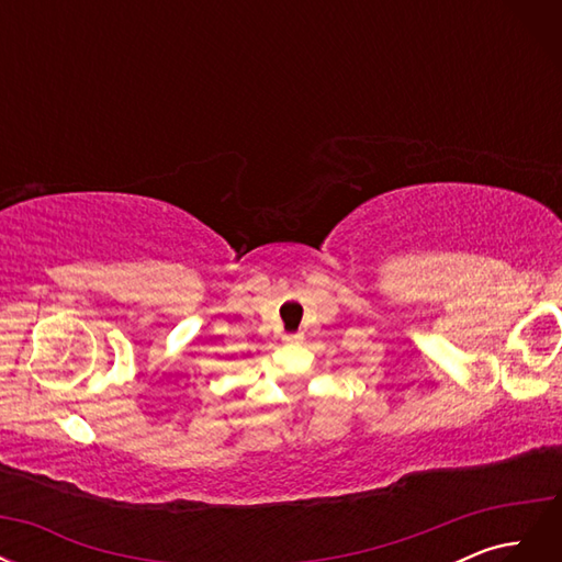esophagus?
I'll return each mask as SVG.
<instances>
[{
    "label": "esophagus",
    "mask_w": 562,
    "mask_h": 562,
    "mask_svg": "<svg viewBox=\"0 0 562 562\" xmlns=\"http://www.w3.org/2000/svg\"><path fill=\"white\" fill-rule=\"evenodd\" d=\"M300 339H302L300 333H288V335H283V342H288V345H295V342H300Z\"/></svg>",
    "instance_id": "1"
}]
</instances>
